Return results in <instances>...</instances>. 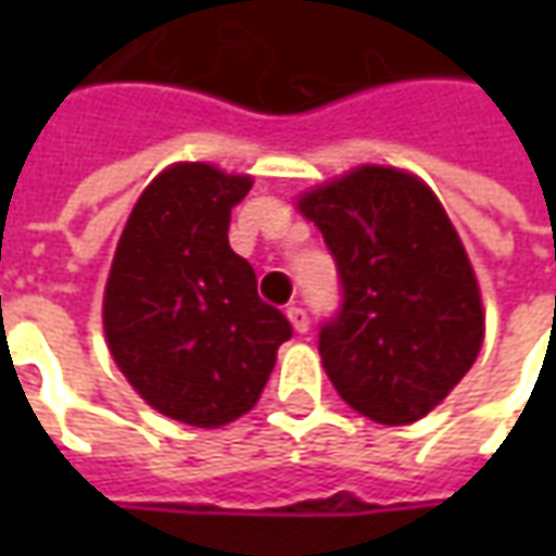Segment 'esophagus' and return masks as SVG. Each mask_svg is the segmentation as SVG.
Masks as SVG:
<instances>
[{
    "label": "esophagus",
    "mask_w": 556,
    "mask_h": 556,
    "mask_svg": "<svg viewBox=\"0 0 556 556\" xmlns=\"http://www.w3.org/2000/svg\"><path fill=\"white\" fill-rule=\"evenodd\" d=\"M288 318H290V325H293V331H296V333L309 331V315H306V309H300V306H290Z\"/></svg>",
    "instance_id": "esophagus-1"
}]
</instances>
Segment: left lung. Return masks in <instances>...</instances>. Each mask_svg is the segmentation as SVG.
<instances>
[{
    "instance_id": "obj_1",
    "label": "left lung",
    "mask_w": 556,
    "mask_h": 556,
    "mask_svg": "<svg viewBox=\"0 0 556 556\" xmlns=\"http://www.w3.org/2000/svg\"><path fill=\"white\" fill-rule=\"evenodd\" d=\"M340 278L318 353L340 399L377 424H415L482 346L477 275L442 203L412 173L358 166L300 198Z\"/></svg>"
}]
</instances>
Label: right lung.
Returning a JSON list of instances; mask_svg holds the SVG:
<instances>
[{"label":"right lung","mask_w":556,"mask_h":556,"mask_svg":"<svg viewBox=\"0 0 556 556\" xmlns=\"http://www.w3.org/2000/svg\"><path fill=\"white\" fill-rule=\"evenodd\" d=\"M250 185L210 163L163 169L129 213L104 288L119 371L151 408L191 427L247 415L293 333L228 247L231 206Z\"/></svg>","instance_id":"obj_1"}]
</instances>
